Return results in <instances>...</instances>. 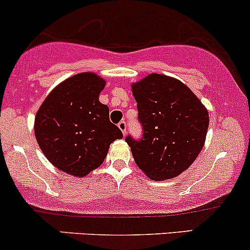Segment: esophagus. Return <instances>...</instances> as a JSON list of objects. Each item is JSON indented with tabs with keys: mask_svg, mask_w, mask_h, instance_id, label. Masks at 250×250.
I'll return each mask as SVG.
<instances>
[{
	"mask_svg": "<svg viewBox=\"0 0 250 250\" xmlns=\"http://www.w3.org/2000/svg\"><path fill=\"white\" fill-rule=\"evenodd\" d=\"M118 127H119L120 130H122L123 134H126V130H127V124H126L125 120H122V122H120L119 124H118Z\"/></svg>",
	"mask_w": 250,
	"mask_h": 250,
	"instance_id": "esophagus-1",
	"label": "esophagus"
}]
</instances>
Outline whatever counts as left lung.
Masks as SVG:
<instances>
[{
	"instance_id": "left-lung-1",
	"label": "left lung",
	"mask_w": 250,
	"mask_h": 250,
	"mask_svg": "<svg viewBox=\"0 0 250 250\" xmlns=\"http://www.w3.org/2000/svg\"><path fill=\"white\" fill-rule=\"evenodd\" d=\"M142 137L131 134L134 162L151 179L176 177L201 152L209 126L208 111L181 81L150 74L132 85Z\"/></svg>"
}]
</instances>
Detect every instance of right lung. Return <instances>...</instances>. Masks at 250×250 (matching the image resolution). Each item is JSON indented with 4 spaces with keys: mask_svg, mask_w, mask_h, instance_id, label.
Returning <instances> with one entry per match:
<instances>
[{
    "mask_svg": "<svg viewBox=\"0 0 250 250\" xmlns=\"http://www.w3.org/2000/svg\"><path fill=\"white\" fill-rule=\"evenodd\" d=\"M105 81L93 73L64 80L46 98L35 117L42 152L59 170L83 177L100 167L112 142L123 138L99 102Z\"/></svg>",
    "mask_w": 250,
    "mask_h": 250,
    "instance_id": "obj_1",
    "label": "right lung"
}]
</instances>
